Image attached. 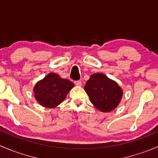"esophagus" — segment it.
<instances>
[{
  "instance_id": "esophagus-1",
  "label": "esophagus",
  "mask_w": 158,
  "mask_h": 158,
  "mask_svg": "<svg viewBox=\"0 0 158 158\" xmlns=\"http://www.w3.org/2000/svg\"><path fill=\"white\" fill-rule=\"evenodd\" d=\"M74 83L76 86H81L82 85V82L81 81H75Z\"/></svg>"
}]
</instances>
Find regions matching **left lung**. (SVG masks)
<instances>
[{
  "label": "left lung",
  "instance_id": "obj_1",
  "mask_svg": "<svg viewBox=\"0 0 158 158\" xmlns=\"http://www.w3.org/2000/svg\"><path fill=\"white\" fill-rule=\"evenodd\" d=\"M84 89L92 105L102 112L117 108L123 95V90L115 81L100 73L90 76Z\"/></svg>",
  "mask_w": 158,
  "mask_h": 158
}]
</instances>
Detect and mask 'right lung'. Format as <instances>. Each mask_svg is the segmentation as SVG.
<instances>
[{
	"label": "right lung",
	"mask_w": 158,
	"mask_h": 158,
	"mask_svg": "<svg viewBox=\"0 0 158 158\" xmlns=\"http://www.w3.org/2000/svg\"><path fill=\"white\" fill-rule=\"evenodd\" d=\"M74 87L69 80L62 79L58 74L50 73L33 87V93L40 105L48 109H53L61 104Z\"/></svg>",
	"instance_id": "1"
}]
</instances>
